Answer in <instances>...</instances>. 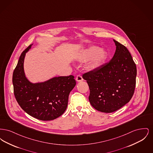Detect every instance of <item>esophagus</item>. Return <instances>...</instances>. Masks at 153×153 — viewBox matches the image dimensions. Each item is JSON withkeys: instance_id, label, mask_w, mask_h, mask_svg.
I'll use <instances>...</instances> for the list:
<instances>
[{"instance_id": "1", "label": "esophagus", "mask_w": 153, "mask_h": 153, "mask_svg": "<svg viewBox=\"0 0 153 153\" xmlns=\"http://www.w3.org/2000/svg\"><path fill=\"white\" fill-rule=\"evenodd\" d=\"M76 80H77V81H82L83 80V79L82 77V76L80 75V74H78L77 76H76Z\"/></svg>"}]
</instances>
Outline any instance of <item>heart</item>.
<instances>
[{
  "instance_id": "obj_1",
  "label": "heart",
  "mask_w": 153,
  "mask_h": 153,
  "mask_svg": "<svg viewBox=\"0 0 153 153\" xmlns=\"http://www.w3.org/2000/svg\"><path fill=\"white\" fill-rule=\"evenodd\" d=\"M107 58V53L98 47L91 46L83 52L80 57V60L85 62L91 59L88 64L89 69H95L102 65Z\"/></svg>"
}]
</instances>
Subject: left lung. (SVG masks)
<instances>
[{"label":"left lung","mask_w":153,"mask_h":153,"mask_svg":"<svg viewBox=\"0 0 153 153\" xmlns=\"http://www.w3.org/2000/svg\"><path fill=\"white\" fill-rule=\"evenodd\" d=\"M114 41L117 49L112 58L82 75L90 90L91 104L105 113L116 111L130 102L136 85L137 66L130 53L123 45Z\"/></svg>","instance_id":"1"}]
</instances>
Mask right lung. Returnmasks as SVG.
<instances>
[{
  "instance_id": "obj_1",
  "label": "right lung",
  "mask_w": 153,
  "mask_h": 153,
  "mask_svg": "<svg viewBox=\"0 0 153 153\" xmlns=\"http://www.w3.org/2000/svg\"><path fill=\"white\" fill-rule=\"evenodd\" d=\"M31 45L22 52L13 72L15 97L30 116L44 121L54 120L65 111L69 95L76 85V80L70 75L54 77L42 83L30 82L25 76L23 61Z\"/></svg>"
}]
</instances>
